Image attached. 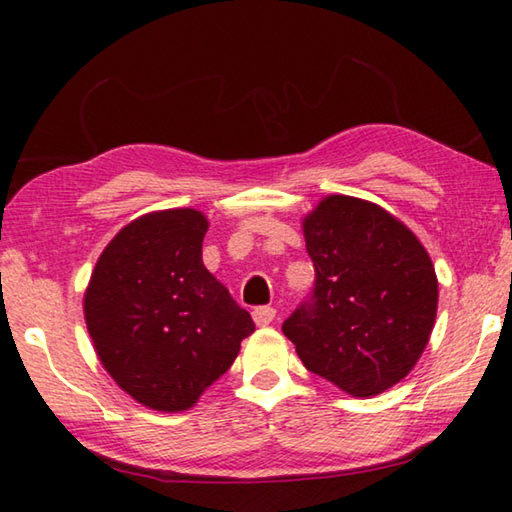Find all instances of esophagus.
<instances>
[{
	"instance_id": "34e87169",
	"label": "esophagus",
	"mask_w": 512,
	"mask_h": 512,
	"mask_svg": "<svg viewBox=\"0 0 512 512\" xmlns=\"http://www.w3.org/2000/svg\"><path fill=\"white\" fill-rule=\"evenodd\" d=\"M253 318H255V323H257L259 327L271 325L273 320H275V309H273V307H257V309L253 311Z\"/></svg>"
}]
</instances>
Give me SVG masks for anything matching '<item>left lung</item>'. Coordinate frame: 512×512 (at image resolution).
<instances>
[{
  "label": "left lung",
  "instance_id": "8db88e82",
  "mask_svg": "<svg viewBox=\"0 0 512 512\" xmlns=\"http://www.w3.org/2000/svg\"><path fill=\"white\" fill-rule=\"evenodd\" d=\"M316 280L284 320L305 368L354 397L384 393L427 348L438 280L418 237L379 205L327 196L305 219Z\"/></svg>",
  "mask_w": 512,
  "mask_h": 512
}]
</instances>
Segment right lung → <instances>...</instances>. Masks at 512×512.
I'll return each mask as SVG.
<instances>
[{
    "label": "right lung",
    "mask_w": 512,
    "mask_h": 512,
    "mask_svg": "<svg viewBox=\"0 0 512 512\" xmlns=\"http://www.w3.org/2000/svg\"><path fill=\"white\" fill-rule=\"evenodd\" d=\"M207 219L164 210L128 223L85 291V323L110 377L155 411H185L255 332L203 264Z\"/></svg>",
    "instance_id": "add662e5"
}]
</instances>
